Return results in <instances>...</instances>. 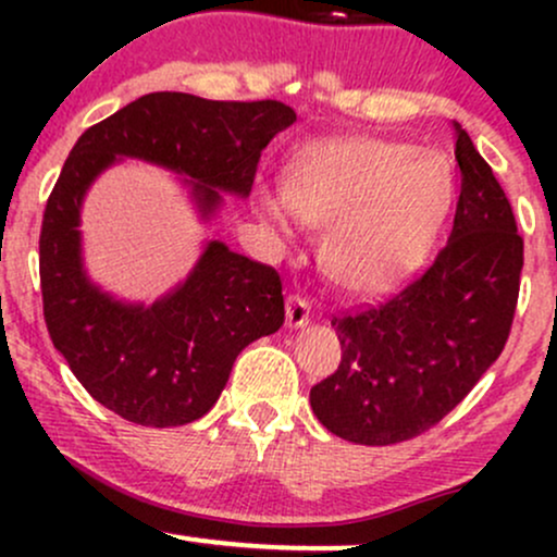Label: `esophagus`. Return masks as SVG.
Instances as JSON below:
<instances>
[{
    "instance_id": "1",
    "label": "esophagus",
    "mask_w": 557,
    "mask_h": 557,
    "mask_svg": "<svg viewBox=\"0 0 557 557\" xmlns=\"http://www.w3.org/2000/svg\"><path fill=\"white\" fill-rule=\"evenodd\" d=\"M285 314H287V324H290V327H304V324H309V319H311L309 300H306L304 296H298V293H293V296H287Z\"/></svg>"
}]
</instances>
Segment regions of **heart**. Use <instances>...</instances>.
<instances>
[{
    "label": "heart",
    "instance_id": "b5f03b06",
    "mask_svg": "<svg viewBox=\"0 0 557 557\" xmlns=\"http://www.w3.org/2000/svg\"><path fill=\"white\" fill-rule=\"evenodd\" d=\"M456 201L450 162L395 138L343 136L304 146L261 212L285 235L300 216L330 227L324 264L348 290L380 296L430 259Z\"/></svg>",
    "mask_w": 557,
    "mask_h": 557
}]
</instances>
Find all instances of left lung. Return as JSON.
<instances>
[{"instance_id": "obj_1", "label": "left lung", "mask_w": 557, "mask_h": 557, "mask_svg": "<svg viewBox=\"0 0 557 557\" xmlns=\"http://www.w3.org/2000/svg\"><path fill=\"white\" fill-rule=\"evenodd\" d=\"M461 194L450 238L403 290L332 314L341 367L311 387L317 419L359 445L432 430L503 354L519 304L523 238L492 168L456 125Z\"/></svg>"}]
</instances>
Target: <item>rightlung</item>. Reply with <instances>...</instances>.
<instances>
[{"label": "right lung", "mask_w": 557, "mask_h": 557, "mask_svg": "<svg viewBox=\"0 0 557 557\" xmlns=\"http://www.w3.org/2000/svg\"><path fill=\"white\" fill-rule=\"evenodd\" d=\"M293 120V107L277 99L157 91L88 127L70 151L38 238L44 322L88 395L117 417L140 426L201 419L240 350L283 327V280L214 240L190 277L151 309L117 304L83 274V194L114 157H138L194 177L198 207L212 214L216 187L251 194L261 151Z\"/></svg>", "instance_id": "obj_1"}]
</instances>
